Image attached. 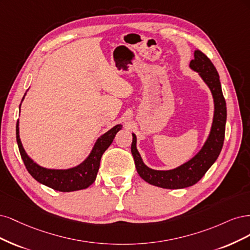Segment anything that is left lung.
Instances as JSON below:
<instances>
[{
	"label": "left lung",
	"instance_id": "left-lung-1",
	"mask_svg": "<svg viewBox=\"0 0 250 250\" xmlns=\"http://www.w3.org/2000/svg\"><path fill=\"white\" fill-rule=\"evenodd\" d=\"M190 67L198 72L213 94L215 111L212 128L205 146L198 151V154L187 163L171 170H154L144 164L137 150V139L135 134H133L131 150L137 172L144 181L157 187L183 189L193 186L214 164L223 146L227 123V103L222 93L218 72L211 60L199 50L194 52V59L191 60Z\"/></svg>",
	"mask_w": 250,
	"mask_h": 250
}]
</instances>
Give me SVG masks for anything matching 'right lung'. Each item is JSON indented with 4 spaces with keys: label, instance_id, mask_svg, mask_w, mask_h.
<instances>
[{
    "label": "right lung",
    "instance_id": "right-lung-1",
    "mask_svg": "<svg viewBox=\"0 0 250 250\" xmlns=\"http://www.w3.org/2000/svg\"><path fill=\"white\" fill-rule=\"evenodd\" d=\"M122 127V125H117L107 133L102 135L96 140L90 155L88 156L84 162L70 169H47L33 162V160L28 157L21 146L20 139L19 120L17 123V141L23 164H25L28 172L37 182L60 192H71L86 189L95 181L100 168L101 158L104 150L113 142L115 135Z\"/></svg>",
    "mask_w": 250,
    "mask_h": 250
}]
</instances>
